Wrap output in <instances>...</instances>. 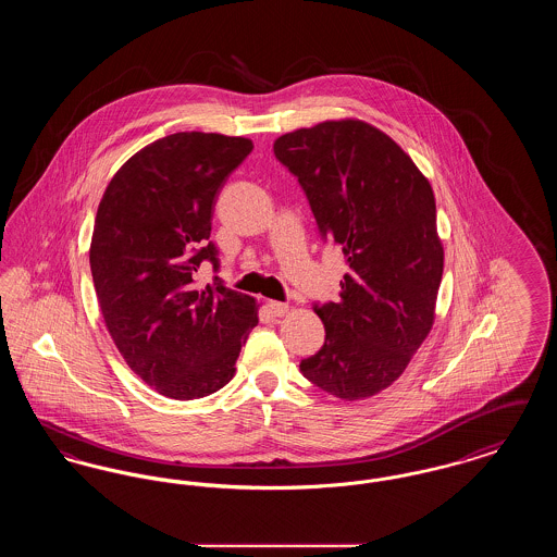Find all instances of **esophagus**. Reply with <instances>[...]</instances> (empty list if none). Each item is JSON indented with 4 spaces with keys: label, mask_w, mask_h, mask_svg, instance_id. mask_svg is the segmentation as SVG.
Instances as JSON below:
<instances>
[{
    "label": "esophagus",
    "mask_w": 557,
    "mask_h": 557,
    "mask_svg": "<svg viewBox=\"0 0 557 557\" xmlns=\"http://www.w3.org/2000/svg\"><path fill=\"white\" fill-rule=\"evenodd\" d=\"M267 311L273 315V318H282L288 313V305L286 302H277V300H269L267 302Z\"/></svg>",
    "instance_id": "1"
}]
</instances>
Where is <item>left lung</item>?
Instances as JSON below:
<instances>
[{
    "label": "left lung",
    "mask_w": 557,
    "mask_h": 557,
    "mask_svg": "<svg viewBox=\"0 0 557 557\" xmlns=\"http://www.w3.org/2000/svg\"><path fill=\"white\" fill-rule=\"evenodd\" d=\"M325 242L343 248L338 302H315L325 343L300 361L321 391L357 400L388 388L434 323L445 252L430 182L395 139L357 119L275 139Z\"/></svg>",
    "instance_id": "left-lung-1"
}]
</instances>
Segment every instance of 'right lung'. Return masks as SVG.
<instances>
[{"label":"right lung","mask_w":557,"mask_h":557,"mask_svg":"<svg viewBox=\"0 0 557 557\" xmlns=\"http://www.w3.org/2000/svg\"><path fill=\"white\" fill-rule=\"evenodd\" d=\"M252 148L221 133L166 135L133 154L100 200L89 248L100 311L127 366L164 397L223 388L259 323L252 296L219 277L196 284L202 261L219 269L214 198Z\"/></svg>","instance_id":"right-lung-1"}]
</instances>
